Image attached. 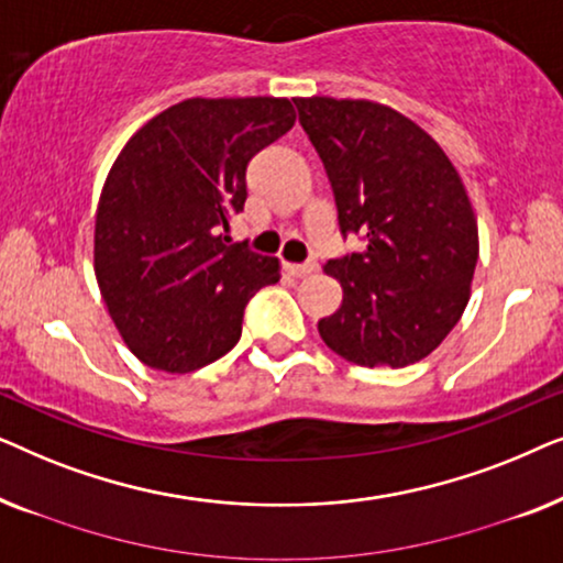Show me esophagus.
Returning a JSON list of instances; mask_svg holds the SVG:
<instances>
[{
    "label": "esophagus",
    "mask_w": 563,
    "mask_h": 563,
    "mask_svg": "<svg viewBox=\"0 0 563 563\" xmlns=\"http://www.w3.org/2000/svg\"><path fill=\"white\" fill-rule=\"evenodd\" d=\"M287 272L291 276H297V279H305V276L318 272V264H312V261H310V264H287Z\"/></svg>",
    "instance_id": "esophagus-1"
}]
</instances>
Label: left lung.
Masks as SVG:
<instances>
[{
    "label": "left lung",
    "mask_w": 563,
    "mask_h": 563,
    "mask_svg": "<svg viewBox=\"0 0 563 563\" xmlns=\"http://www.w3.org/2000/svg\"><path fill=\"white\" fill-rule=\"evenodd\" d=\"M333 187L341 233L364 251L325 264L343 302L318 322L330 351L402 368L435 351L466 310L479 230L464 181L410 118L368 99L297 97Z\"/></svg>",
    "instance_id": "1"
}]
</instances>
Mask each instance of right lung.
I'll use <instances>...</instances> for the list:
<instances>
[{"label": "right lung", "instance_id": "obj_1", "mask_svg": "<svg viewBox=\"0 0 563 563\" xmlns=\"http://www.w3.org/2000/svg\"><path fill=\"white\" fill-rule=\"evenodd\" d=\"M289 99H184L145 122L107 174L95 274L114 328L145 366L197 372L241 341L243 310L279 261L230 243L245 168L295 125Z\"/></svg>", "mask_w": 563, "mask_h": 563}]
</instances>
